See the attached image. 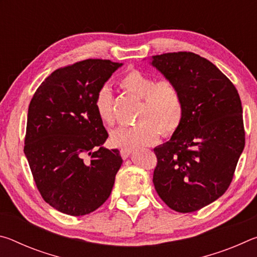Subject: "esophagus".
I'll return each mask as SVG.
<instances>
[{"label": "esophagus", "mask_w": 257, "mask_h": 257, "mask_svg": "<svg viewBox=\"0 0 257 257\" xmlns=\"http://www.w3.org/2000/svg\"><path fill=\"white\" fill-rule=\"evenodd\" d=\"M132 153H133V149H121L120 150V155L122 159H127Z\"/></svg>", "instance_id": "obj_1"}]
</instances>
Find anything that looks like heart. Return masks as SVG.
Segmentation results:
<instances>
[{"label":"heart","mask_w":257,"mask_h":257,"mask_svg":"<svg viewBox=\"0 0 257 257\" xmlns=\"http://www.w3.org/2000/svg\"><path fill=\"white\" fill-rule=\"evenodd\" d=\"M119 86L125 93L141 98L137 111L138 122L119 127L111 135V142L118 147L136 149L154 144L160 136H170L184 118V99L179 87L169 78L155 79L141 70H129L120 78ZM95 108L104 124L115 122L114 96L107 85H103L95 96Z\"/></svg>","instance_id":"heart-1"}]
</instances>
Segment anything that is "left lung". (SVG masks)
<instances>
[{
	"label": "left lung",
	"mask_w": 257,
	"mask_h": 257,
	"mask_svg": "<svg viewBox=\"0 0 257 257\" xmlns=\"http://www.w3.org/2000/svg\"><path fill=\"white\" fill-rule=\"evenodd\" d=\"M152 64L176 82L184 99L179 128L154 149L155 189L173 211L195 212L232 181L245 147L240 97L227 76L193 52L154 55Z\"/></svg>",
	"instance_id": "8db88e82"
}]
</instances>
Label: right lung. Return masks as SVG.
Wrapping results in <instances>:
<instances>
[{"label": "right lung", "mask_w": 257, "mask_h": 257, "mask_svg": "<svg viewBox=\"0 0 257 257\" xmlns=\"http://www.w3.org/2000/svg\"><path fill=\"white\" fill-rule=\"evenodd\" d=\"M122 63L87 59L56 69L28 107L24 152L43 199L68 215L89 214L110 196L122 164L102 147L107 132L95 96Z\"/></svg>", "instance_id": "obj_1"}]
</instances>
